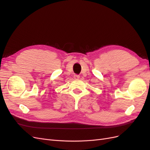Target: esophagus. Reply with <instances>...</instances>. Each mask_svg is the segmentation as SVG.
<instances>
[{
	"label": "esophagus",
	"instance_id": "1",
	"mask_svg": "<svg viewBox=\"0 0 150 150\" xmlns=\"http://www.w3.org/2000/svg\"><path fill=\"white\" fill-rule=\"evenodd\" d=\"M79 77H80V76H79V75H78V74H74V79H79Z\"/></svg>",
	"mask_w": 150,
	"mask_h": 150
}]
</instances>
